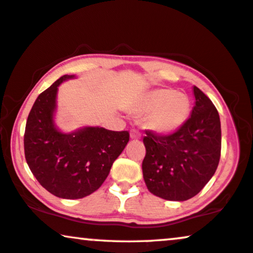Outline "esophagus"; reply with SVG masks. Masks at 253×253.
Listing matches in <instances>:
<instances>
[{
    "label": "esophagus",
    "instance_id": "1",
    "mask_svg": "<svg viewBox=\"0 0 253 253\" xmlns=\"http://www.w3.org/2000/svg\"><path fill=\"white\" fill-rule=\"evenodd\" d=\"M129 135H130V139H140V137H141V134H140L139 130H136V129L130 130Z\"/></svg>",
    "mask_w": 253,
    "mask_h": 253
}]
</instances>
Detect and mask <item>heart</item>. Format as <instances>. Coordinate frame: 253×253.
Returning a JSON list of instances; mask_svg holds the SVG:
<instances>
[{
	"instance_id": "obj_1",
	"label": "heart",
	"mask_w": 253,
	"mask_h": 253,
	"mask_svg": "<svg viewBox=\"0 0 253 253\" xmlns=\"http://www.w3.org/2000/svg\"><path fill=\"white\" fill-rule=\"evenodd\" d=\"M140 114H149L148 126L153 132L169 135L187 124L191 113L190 98L171 88H155L147 92L135 105Z\"/></svg>"
}]
</instances>
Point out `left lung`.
Segmentation results:
<instances>
[{
	"label": "left lung",
	"instance_id": "1",
	"mask_svg": "<svg viewBox=\"0 0 253 253\" xmlns=\"http://www.w3.org/2000/svg\"><path fill=\"white\" fill-rule=\"evenodd\" d=\"M195 106L177 132L158 136L146 132L142 161L148 190L167 201H187L215 174L220 158V120L212 101L194 86Z\"/></svg>",
	"mask_w": 253,
	"mask_h": 253
}]
</instances>
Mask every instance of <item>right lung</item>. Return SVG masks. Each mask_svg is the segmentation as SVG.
Here are the masks:
<instances>
[{"label": "right lung", "mask_w": 253, "mask_h": 253, "mask_svg": "<svg viewBox=\"0 0 253 253\" xmlns=\"http://www.w3.org/2000/svg\"><path fill=\"white\" fill-rule=\"evenodd\" d=\"M60 77L42 92L29 113L24 133L27 164L42 187L57 197L77 200L100 188L111 167L129 141L127 130L114 132L99 126L63 132L56 125Z\"/></svg>", "instance_id": "right-lung-1"}]
</instances>
